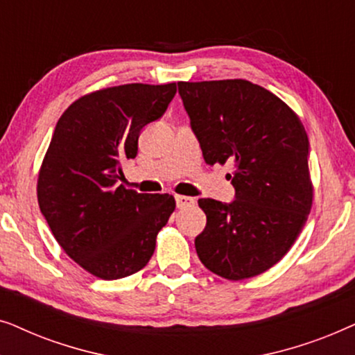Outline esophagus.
<instances>
[{
	"mask_svg": "<svg viewBox=\"0 0 355 355\" xmlns=\"http://www.w3.org/2000/svg\"><path fill=\"white\" fill-rule=\"evenodd\" d=\"M196 203L192 197H186V196H176V205L178 208H187Z\"/></svg>",
	"mask_w": 355,
	"mask_h": 355,
	"instance_id": "esophagus-1",
	"label": "esophagus"
}]
</instances>
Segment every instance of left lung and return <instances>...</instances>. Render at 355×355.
Listing matches in <instances>:
<instances>
[{
  "mask_svg": "<svg viewBox=\"0 0 355 355\" xmlns=\"http://www.w3.org/2000/svg\"><path fill=\"white\" fill-rule=\"evenodd\" d=\"M178 87L207 164H234L236 200H198L207 215L198 259L231 281L263 273L288 254L312 208L307 132L283 100L249 80Z\"/></svg>",
  "mask_w": 355,
  "mask_h": 355,
  "instance_id": "8db88e82",
  "label": "left lung"
}]
</instances>
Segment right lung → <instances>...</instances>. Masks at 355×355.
Returning a JSON list of instances; mask_svg holds the SVG:
<instances>
[{"label": "right lung", "instance_id": "obj_1", "mask_svg": "<svg viewBox=\"0 0 355 355\" xmlns=\"http://www.w3.org/2000/svg\"><path fill=\"white\" fill-rule=\"evenodd\" d=\"M176 84H125L80 96L58 121L37 182L42 215L62 250L101 279L137 273L176 208L168 193L119 184L145 125L162 118Z\"/></svg>", "mask_w": 355, "mask_h": 355}]
</instances>
